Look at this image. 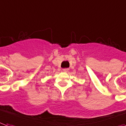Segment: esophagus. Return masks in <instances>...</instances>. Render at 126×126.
<instances>
[{"mask_svg":"<svg viewBox=\"0 0 126 126\" xmlns=\"http://www.w3.org/2000/svg\"><path fill=\"white\" fill-rule=\"evenodd\" d=\"M63 71L64 72H68V71H69V69H67V68H66V69H63Z\"/></svg>","mask_w":126,"mask_h":126,"instance_id":"34e87169","label":"esophagus"}]
</instances>
